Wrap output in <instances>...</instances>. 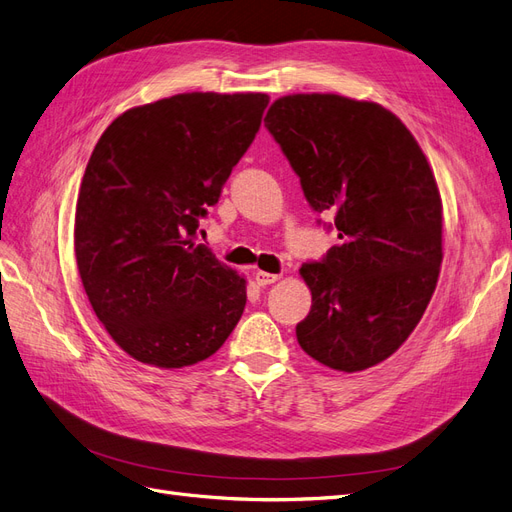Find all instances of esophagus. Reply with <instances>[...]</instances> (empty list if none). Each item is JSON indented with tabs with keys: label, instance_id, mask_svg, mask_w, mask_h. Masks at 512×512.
I'll return each mask as SVG.
<instances>
[{
	"label": "esophagus",
	"instance_id": "esophagus-1",
	"mask_svg": "<svg viewBox=\"0 0 512 512\" xmlns=\"http://www.w3.org/2000/svg\"><path fill=\"white\" fill-rule=\"evenodd\" d=\"M254 280H256V284H258V286H269V284H275L277 280H280V275L267 273V271H256Z\"/></svg>",
	"mask_w": 512,
	"mask_h": 512
}]
</instances>
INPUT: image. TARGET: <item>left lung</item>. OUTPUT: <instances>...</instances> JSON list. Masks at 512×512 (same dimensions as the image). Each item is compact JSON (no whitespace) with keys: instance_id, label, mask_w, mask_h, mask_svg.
<instances>
[{"instance_id":"obj_1","label":"left lung","mask_w":512,"mask_h":512,"mask_svg":"<svg viewBox=\"0 0 512 512\" xmlns=\"http://www.w3.org/2000/svg\"><path fill=\"white\" fill-rule=\"evenodd\" d=\"M265 128L339 239L299 269L312 290L299 346L337 371L374 367L410 337L438 284L442 200L433 170L401 119L376 102L292 94L271 104Z\"/></svg>"}]
</instances>
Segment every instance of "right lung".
Wrapping results in <instances>:
<instances>
[{"label": "right lung", "mask_w": 512, "mask_h": 512, "mask_svg": "<svg viewBox=\"0 0 512 512\" xmlns=\"http://www.w3.org/2000/svg\"><path fill=\"white\" fill-rule=\"evenodd\" d=\"M267 94L192 91L130 108L104 130L76 200L74 254L91 307L132 359L179 369L218 352L245 280L196 243Z\"/></svg>", "instance_id": "obj_1"}]
</instances>
